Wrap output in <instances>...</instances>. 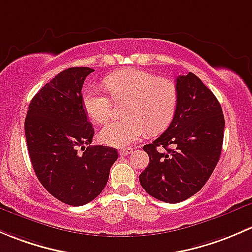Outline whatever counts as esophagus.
Instances as JSON below:
<instances>
[{
    "instance_id": "1",
    "label": "esophagus",
    "mask_w": 252,
    "mask_h": 252,
    "mask_svg": "<svg viewBox=\"0 0 252 252\" xmlns=\"http://www.w3.org/2000/svg\"><path fill=\"white\" fill-rule=\"evenodd\" d=\"M132 152H133V149H132V148H123V149L119 150V154H120L121 157H126V155L131 154Z\"/></svg>"
}]
</instances>
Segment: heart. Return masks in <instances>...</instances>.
I'll use <instances>...</instances> for the list:
<instances>
[{
	"instance_id": "b5f03b06",
	"label": "heart",
	"mask_w": 252,
	"mask_h": 252,
	"mask_svg": "<svg viewBox=\"0 0 252 252\" xmlns=\"http://www.w3.org/2000/svg\"><path fill=\"white\" fill-rule=\"evenodd\" d=\"M104 86L115 103H126L123 120L111 121L99 132L103 143L126 147L149 131L158 133L168 126L175 115L178 91L167 77L153 72L126 69L109 75ZM82 105L87 115L97 124H104L113 114V102L104 93L88 88L82 94Z\"/></svg>"
}]
</instances>
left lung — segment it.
Returning <instances> with one entry per match:
<instances>
[{
    "mask_svg": "<svg viewBox=\"0 0 252 252\" xmlns=\"http://www.w3.org/2000/svg\"><path fill=\"white\" fill-rule=\"evenodd\" d=\"M176 86L175 115L164 133L143 147L150 162L139 175L145 191L165 203H180L203 188L220 160L224 132L221 105L196 75H180Z\"/></svg>",
    "mask_w": 252,
    "mask_h": 252,
    "instance_id": "left-lung-1",
    "label": "left lung"
}]
</instances>
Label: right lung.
Instances as JSON below:
<instances>
[{
  "label": "right lung",
  "mask_w": 252,
  "mask_h": 252,
  "mask_svg": "<svg viewBox=\"0 0 252 252\" xmlns=\"http://www.w3.org/2000/svg\"><path fill=\"white\" fill-rule=\"evenodd\" d=\"M94 71L87 66L59 72L29 104L25 138L31 164L40 183L54 198L81 206L107 186L118 150L92 143L94 129L82 105V85ZM82 148V153L77 150Z\"/></svg>",
  "instance_id": "obj_1"
}]
</instances>
